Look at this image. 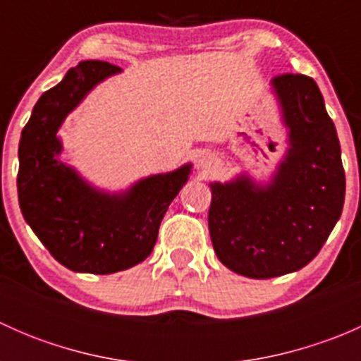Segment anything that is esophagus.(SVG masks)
Here are the masks:
<instances>
[{"label": "esophagus", "instance_id": "esophagus-1", "mask_svg": "<svg viewBox=\"0 0 361 361\" xmlns=\"http://www.w3.org/2000/svg\"><path fill=\"white\" fill-rule=\"evenodd\" d=\"M197 166L199 169L202 171H211L214 166H216V159H214V155L211 154H202L197 160Z\"/></svg>", "mask_w": 361, "mask_h": 361}]
</instances>
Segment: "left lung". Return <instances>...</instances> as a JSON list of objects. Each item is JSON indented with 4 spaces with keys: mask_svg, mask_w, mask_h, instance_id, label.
Segmentation results:
<instances>
[{
    "mask_svg": "<svg viewBox=\"0 0 361 361\" xmlns=\"http://www.w3.org/2000/svg\"><path fill=\"white\" fill-rule=\"evenodd\" d=\"M286 150L267 180L241 173L213 181L207 214L218 260L235 274L269 279L305 267L341 218L345 176L341 143L312 78L271 82Z\"/></svg>",
    "mask_w": 361,
    "mask_h": 361,
    "instance_id": "obj_1",
    "label": "left lung"
}]
</instances>
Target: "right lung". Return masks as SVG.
<instances>
[{
  "instance_id": "add662e5",
  "label": "right lung",
  "mask_w": 361,
  "mask_h": 361,
  "mask_svg": "<svg viewBox=\"0 0 361 361\" xmlns=\"http://www.w3.org/2000/svg\"><path fill=\"white\" fill-rule=\"evenodd\" d=\"M120 71L103 61H82L39 97L20 134L17 192L23 216L50 255L75 272L111 274L143 262L167 207L192 173L188 162L110 192L61 159L64 147L57 133L66 116Z\"/></svg>"
}]
</instances>
